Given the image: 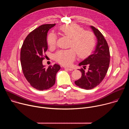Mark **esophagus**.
<instances>
[{"mask_svg": "<svg viewBox=\"0 0 129 129\" xmlns=\"http://www.w3.org/2000/svg\"><path fill=\"white\" fill-rule=\"evenodd\" d=\"M64 68H65V69H67V70H69V71H72V70H73V69H72V68H68V67H64Z\"/></svg>", "mask_w": 129, "mask_h": 129, "instance_id": "esophagus-1", "label": "esophagus"}]
</instances>
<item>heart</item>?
<instances>
[{
    "label": "heart",
    "instance_id": "obj_1",
    "mask_svg": "<svg viewBox=\"0 0 129 129\" xmlns=\"http://www.w3.org/2000/svg\"><path fill=\"white\" fill-rule=\"evenodd\" d=\"M61 33L70 38L69 47L67 50H61L54 54V59L63 65L69 66L75 60L76 52L80 57L85 56L92 50L95 44L94 34L75 24L64 25L60 28ZM48 44L51 47L57 45V37L53 33H50L47 39Z\"/></svg>",
    "mask_w": 129,
    "mask_h": 129
}]
</instances>
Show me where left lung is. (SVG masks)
I'll list each match as a JSON object with an SVG mask.
<instances>
[{"label":"left lung","instance_id":"obj_1","mask_svg":"<svg viewBox=\"0 0 129 129\" xmlns=\"http://www.w3.org/2000/svg\"><path fill=\"white\" fill-rule=\"evenodd\" d=\"M98 42L94 52L79 63L80 66H84L85 69L88 67L87 72L83 68L79 69L82 72V77L75 82V84L81 88L89 90L98 86L104 80L110 64V51L108 44L103 34L93 26H91Z\"/></svg>","mask_w":129,"mask_h":129}]
</instances>
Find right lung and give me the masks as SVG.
<instances>
[{
  "label": "right lung",
  "mask_w": 129,
  "mask_h": 129,
  "mask_svg": "<svg viewBox=\"0 0 129 129\" xmlns=\"http://www.w3.org/2000/svg\"><path fill=\"white\" fill-rule=\"evenodd\" d=\"M56 24L42 25L31 31L25 38L21 48L20 61L23 75L30 85L39 90H47L56 82L57 72L60 66L55 64L45 68L42 61L48 48V31Z\"/></svg>",
  "instance_id": "right-lung-1"
}]
</instances>
